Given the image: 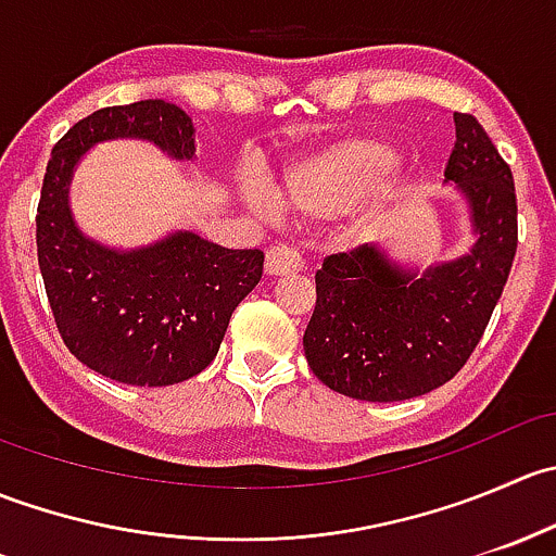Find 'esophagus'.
Returning a JSON list of instances; mask_svg holds the SVG:
<instances>
[{
	"label": "esophagus",
	"instance_id": "1",
	"mask_svg": "<svg viewBox=\"0 0 556 556\" xmlns=\"http://www.w3.org/2000/svg\"><path fill=\"white\" fill-rule=\"evenodd\" d=\"M304 268L299 252L293 247H271L266 252V274L268 277H288V274H299Z\"/></svg>",
	"mask_w": 556,
	"mask_h": 556
}]
</instances>
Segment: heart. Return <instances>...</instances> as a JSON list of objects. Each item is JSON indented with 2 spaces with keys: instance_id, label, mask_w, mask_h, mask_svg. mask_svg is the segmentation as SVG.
Listing matches in <instances>:
<instances>
[{
  "instance_id": "b5f03b06",
  "label": "heart",
  "mask_w": 556,
  "mask_h": 556,
  "mask_svg": "<svg viewBox=\"0 0 556 556\" xmlns=\"http://www.w3.org/2000/svg\"><path fill=\"white\" fill-rule=\"evenodd\" d=\"M401 166V155L382 139L357 137L336 142L309 155L285 174L279 199L290 215L325 217L344 212L357 199L374 190L379 199L395 195L392 174ZM250 199L263 201V190L250 185Z\"/></svg>"
}]
</instances>
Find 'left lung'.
Instances as JSON below:
<instances>
[{
	"label": "left lung",
	"instance_id": "obj_1",
	"mask_svg": "<svg viewBox=\"0 0 556 556\" xmlns=\"http://www.w3.org/2000/svg\"><path fill=\"white\" fill-rule=\"evenodd\" d=\"M454 131L444 177L470 206L476 242L468 255L417 274L361 244L328 255L314 274L317 304L304 352L333 392L392 403L446 384L501 301L517 255L514 177L473 115L454 112Z\"/></svg>",
	"mask_w": 556,
	"mask_h": 556
}]
</instances>
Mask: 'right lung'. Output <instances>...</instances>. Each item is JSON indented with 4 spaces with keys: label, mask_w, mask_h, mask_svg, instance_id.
I'll list each match as a JSON object with an SVG mask.
<instances>
[{
    "label": "right lung",
    "mask_w": 556,
    "mask_h": 556,
    "mask_svg": "<svg viewBox=\"0 0 556 556\" xmlns=\"http://www.w3.org/2000/svg\"><path fill=\"white\" fill-rule=\"evenodd\" d=\"M148 139L172 159L195 155L190 117L164 99L104 106L55 142L37 206V261L66 350L115 382L166 387L215 361L228 319L261 282V250H226L177 231L139 250L83 237L70 212L77 161L106 139Z\"/></svg>",
    "instance_id": "right-lung-1"
}]
</instances>
